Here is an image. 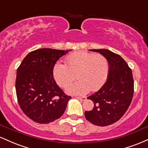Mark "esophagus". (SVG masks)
<instances>
[{"mask_svg":"<svg viewBox=\"0 0 148 148\" xmlns=\"http://www.w3.org/2000/svg\"><path fill=\"white\" fill-rule=\"evenodd\" d=\"M75 98H76V99H78L79 100H81V101H84V100H85L84 97H76Z\"/></svg>","mask_w":148,"mask_h":148,"instance_id":"obj_1","label":"esophagus"}]
</instances>
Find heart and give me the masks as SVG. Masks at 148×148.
Segmentation results:
<instances>
[{"label": "heart", "mask_w": 148, "mask_h": 148, "mask_svg": "<svg viewBox=\"0 0 148 148\" xmlns=\"http://www.w3.org/2000/svg\"><path fill=\"white\" fill-rule=\"evenodd\" d=\"M67 64L58 62L53 68L54 79L61 87H65L76 77L79 80L67 86L69 93L84 95L90 90L96 91L106 82L109 72L107 58L101 54L79 51L66 58Z\"/></svg>", "instance_id": "1"}]
</instances>
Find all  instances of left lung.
I'll list each match as a JSON object with an SVG mask.
<instances>
[{"mask_svg":"<svg viewBox=\"0 0 148 148\" xmlns=\"http://www.w3.org/2000/svg\"><path fill=\"white\" fill-rule=\"evenodd\" d=\"M99 52L109 63L108 79L97 92L88 97L94 103L85 117L97 126H108L120 120L128 109L134 95L132 69L120 56L108 49H90Z\"/></svg>","mask_w":148,"mask_h":148,"instance_id":"left-lung-1","label":"left lung"}]
</instances>
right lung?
I'll return each mask as SVG.
<instances>
[{
  "label": "right lung",
  "mask_w": 148,
  "mask_h": 148,
  "mask_svg": "<svg viewBox=\"0 0 148 148\" xmlns=\"http://www.w3.org/2000/svg\"><path fill=\"white\" fill-rule=\"evenodd\" d=\"M69 51L37 49L29 53L18 67L15 86L18 104L35 123H51L65 111L71 97L57 85L53 68Z\"/></svg>",
  "instance_id": "obj_1"
}]
</instances>
